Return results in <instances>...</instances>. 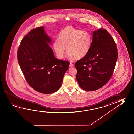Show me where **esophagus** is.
Listing matches in <instances>:
<instances>
[{"mask_svg": "<svg viewBox=\"0 0 134 134\" xmlns=\"http://www.w3.org/2000/svg\"><path fill=\"white\" fill-rule=\"evenodd\" d=\"M74 66V64L72 63H70V65L69 66L70 67H72L73 66Z\"/></svg>", "mask_w": 134, "mask_h": 134, "instance_id": "esophagus-1", "label": "esophagus"}]
</instances>
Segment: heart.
<instances>
[{
    "label": "heart",
    "mask_w": 134,
    "mask_h": 134,
    "mask_svg": "<svg viewBox=\"0 0 134 134\" xmlns=\"http://www.w3.org/2000/svg\"><path fill=\"white\" fill-rule=\"evenodd\" d=\"M53 44L54 50L57 57L63 58L65 53V47L70 57L80 59L90 50L92 38L90 33L68 26L63 29Z\"/></svg>",
    "instance_id": "b5f03b06"
}]
</instances>
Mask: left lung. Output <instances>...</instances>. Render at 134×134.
I'll use <instances>...</instances> for the list:
<instances>
[{
  "instance_id": "8db88e82",
  "label": "left lung",
  "mask_w": 134,
  "mask_h": 134,
  "mask_svg": "<svg viewBox=\"0 0 134 134\" xmlns=\"http://www.w3.org/2000/svg\"><path fill=\"white\" fill-rule=\"evenodd\" d=\"M117 58L116 43L109 33L103 28L94 31L89 52L75 64L79 86L93 91L105 85L113 74Z\"/></svg>"
}]
</instances>
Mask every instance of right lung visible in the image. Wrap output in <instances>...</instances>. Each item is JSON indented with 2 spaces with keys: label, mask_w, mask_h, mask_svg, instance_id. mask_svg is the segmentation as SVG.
Here are the masks:
<instances>
[{
  "label": "right lung",
  "mask_w": 134,
  "mask_h": 134,
  "mask_svg": "<svg viewBox=\"0 0 134 134\" xmlns=\"http://www.w3.org/2000/svg\"><path fill=\"white\" fill-rule=\"evenodd\" d=\"M44 26L32 29L22 39L17 58L25 79L38 92L51 94L59 90L70 63L55 58Z\"/></svg>",
  "instance_id": "right-lung-1"
}]
</instances>
